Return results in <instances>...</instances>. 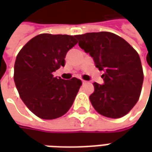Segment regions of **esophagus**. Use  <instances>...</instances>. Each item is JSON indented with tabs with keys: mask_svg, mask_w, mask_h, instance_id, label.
<instances>
[{
	"mask_svg": "<svg viewBox=\"0 0 152 152\" xmlns=\"http://www.w3.org/2000/svg\"><path fill=\"white\" fill-rule=\"evenodd\" d=\"M82 83L83 84H86V83H87V81H86V80H82Z\"/></svg>",
	"mask_w": 152,
	"mask_h": 152,
	"instance_id": "1",
	"label": "esophagus"
}]
</instances>
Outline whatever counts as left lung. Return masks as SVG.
I'll return each mask as SVG.
<instances>
[{
	"mask_svg": "<svg viewBox=\"0 0 152 152\" xmlns=\"http://www.w3.org/2000/svg\"><path fill=\"white\" fill-rule=\"evenodd\" d=\"M79 46L93 57L96 67L105 72L104 85L94 83L89 100L97 112L112 119L128 114L139 99L143 82L140 57L127 41L108 32L76 35Z\"/></svg>",
	"mask_w": 152,
	"mask_h": 152,
	"instance_id": "obj_1",
	"label": "left lung"
}]
</instances>
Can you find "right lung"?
I'll return each instance as SVG.
<instances>
[{"label": "right lung", "mask_w": 152, "mask_h": 152, "mask_svg": "<svg viewBox=\"0 0 152 152\" xmlns=\"http://www.w3.org/2000/svg\"><path fill=\"white\" fill-rule=\"evenodd\" d=\"M76 36L43 33L36 36L18 52L14 80L20 98L40 119L53 120L66 114L82 82L54 77L65 65L67 51L77 44Z\"/></svg>", "instance_id": "right-lung-1"}]
</instances>
